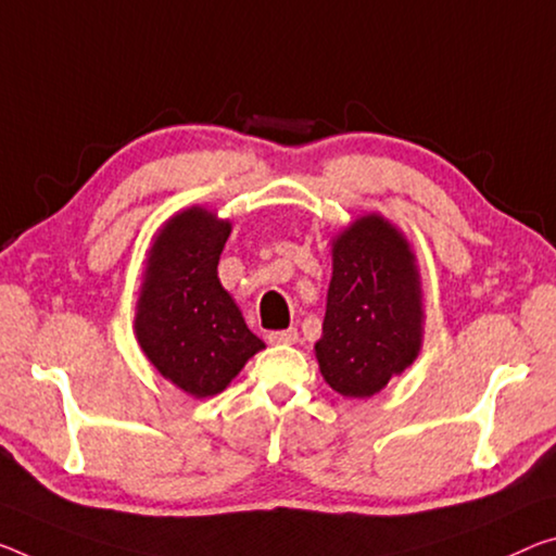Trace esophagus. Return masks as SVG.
I'll use <instances>...</instances> for the list:
<instances>
[{
    "mask_svg": "<svg viewBox=\"0 0 556 556\" xmlns=\"http://www.w3.org/2000/svg\"><path fill=\"white\" fill-rule=\"evenodd\" d=\"M296 341H299L296 329H281V331L269 333V343H296Z\"/></svg>",
    "mask_w": 556,
    "mask_h": 556,
    "instance_id": "obj_1",
    "label": "esophagus"
}]
</instances>
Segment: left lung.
Wrapping results in <instances>:
<instances>
[{"label":"left lung","instance_id":"8db88e82","mask_svg":"<svg viewBox=\"0 0 556 556\" xmlns=\"http://www.w3.org/2000/svg\"><path fill=\"white\" fill-rule=\"evenodd\" d=\"M316 361L324 381L346 399H371L416 361L422 292L416 254L381 215H364L331 242Z\"/></svg>","mask_w":556,"mask_h":556}]
</instances>
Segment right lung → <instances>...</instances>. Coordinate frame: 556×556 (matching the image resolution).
Masks as SVG:
<instances>
[{
	"mask_svg": "<svg viewBox=\"0 0 556 556\" xmlns=\"http://www.w3.org/2000/svg\"><path fill=\"white\" fill-rule=\"evenodd\" d=\"M230 230V219H217L205 207H188L167 219L153 237L136 306L143 354L195 399L225 391L264 349L217 277Z\"/></svg>",
	"mask_w": 556,
	"mask_h": 556,
	"instance_id": "obj_1",
	"label": "right lung"
}]
</instances>
